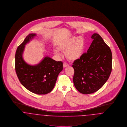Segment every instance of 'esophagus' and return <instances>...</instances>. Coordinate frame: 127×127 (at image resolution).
Returning <instances> with one entry per match:
<instances>
[{"label":"esophagus","mask_w":127,"mask_h":127,"mask_svg":"<svg viewBox=\"0 0 127 127\" xmlns=\"http://www.w3.org/2000/svg\"><path fill=\"white\" fill-rule=\"evenodd\" d=\"M69 64H67L66 63H64L63 64V67H66L67 66H68Z\"/></svg>","instance_id":"1"}]
</instances>
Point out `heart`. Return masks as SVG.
Segmentation results:
<instances>
[{
	"label": "heart",
	"mask_w": 127,
	"mask_h": 127,
	"mask_svg": "<svg viewBox=\"0 0 127 127\" xmlns=\"http://www.w3.org/2000/svg\"><path fill=\"white\" fill-rule=\"evenodd\" d=\"M59 47L61 50L65 51V55L70 60L74 61L79 59L82 55L85 47V41L82 37H72L62 41ZM56 54H59L57 50Z\"/></svg>",
	"instance_id": "1"
}]
</instances>
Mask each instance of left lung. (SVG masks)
<instances>
[{
    "instance_id": "8db88e82",
    "label": "left lung",
    "mask_w": 127,
    "mask_h": 127,
    "mask_svg": "<svg viewBox=\"0 0 127 127\" xmlns=\"http://www.w3.org/2000/svg\"><path fill=\"white\" fill-rule=\"evenodd\" d=\"M93 40L87 53L74 61L73 81L81 93H93L108 80L112 71V55L110 48L98 34L91 37Z\"/></svg>"
}]
</instances>
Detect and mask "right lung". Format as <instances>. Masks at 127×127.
Wrapping results in <instances>:
<instances>
[{"label":"right lung","mask_w":127,"mask_h":127,"mask_svg":"<svg viewBox=\"0 0 127 127\" xmlns=\"http://www.w3.org/2000/svg\"><path fill=\"white\" fill-rule=\"evenodd\" d=\"M36 36L28 35L18 47L15 54V70L21 84L30 91L45 95L53 89L58 74L63 70V63L46 57L36 65H30L22 58L25 45Z\"/></svg>","instance_id":"right-lung-1"}]
</instances>
